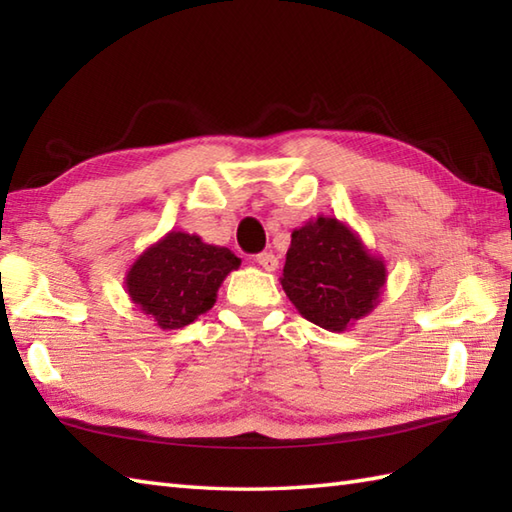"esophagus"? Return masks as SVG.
<instances>
[{
	"mask_svg": "<svg viewBox=\"0 0 512 512\" xmlns=\"http://www.w3.org/2000/svg\"><path fill=\"white\" fill-rule=\"evenodd\" d=\"M257 264L262 266L264 270H270V273H273V270L279 268V259L273 253H259L257 255Z\"/></svg>",
	"mask_w": 512,
	"mask_h": 512,
	"instance_id": "esophagus-1",
	"label": "esophagus"
}]
</instances>
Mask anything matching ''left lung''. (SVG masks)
<instances>
[{
  "mask_svg": "<svg viewBox=\"0 0 512 512\" xmlns=\"http://www.w3.org/2000/svg\"><path fill=\"white\" fill-rule=\"evenodd\" d=\"M279 281L303 319L345 332L380 303L387 268L350 224L317 215L292 231Z\"/></svg>",
  "mask_w": 512,
  "mask_h": 512,
  "instance_id": "1",
  "label": "left lung"
}]
</instances>
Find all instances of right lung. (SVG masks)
<instances>
[{"mask_svg": "<svg viewBox=\"0 0 512 512\" xmlns=\"http://www.w3.org/2000/svg\"><path fill=\"white\" fill-rule=\"evenodd\" d=\"M239 264L224 246L206 244L187 231H169L134 259L125 290L160 330H180L213 308L222 281Z\"/></svg>", "mask_w": 512, "mask_h": 512, "instance_id": "add662e5", "label": "right lung"}]
</instances>
